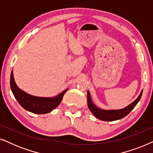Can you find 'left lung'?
I'll return each mask as SVG.
<instances>
[{
    "label": "left lung",
    "mask_w": 153,
    "mask_h": 153,
    "mask_svg": "<svg viewBox=\"0 0 153 153\" xmlns=\"http://www.w3.org/2000/svg\"><path fill=\"white\" fill-rule=\"evenodd\" d=\"M143 90L141 91L138 97L132 103L129 104L126 107L120 108V109H102L97 107L95 104L92 101L91 94L89 91L87 92V100H88V106L89 110L91 111L92 114L94 115L95 118L99 120L103 121H114L117 120H120L123 118L127 115H128L131 111L135 107L138 102L141 99Z\"/></svg>",
    "instance_id": "obj_1"
}]
</instances>
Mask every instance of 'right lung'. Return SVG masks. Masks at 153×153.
I'll use <instances>...</instances> for the list:
<instances>
[{
    "mask_svg": "<svg viewBox=\"0 0 153 153\" xmlns=\"http://www.w3.org/2000/svg\"><path fill=\"white\" fill-rule=\"evenodd\" d=\"M10 88L14 97L25 110L37 114H45L51 112L59 105L64 94L68 91L67 88L54 97H37L20 89L14 79L13 70L10 75Z\"/></svg>",
    "mask_w": 153,
    "mask_h": 153,
    "instance_id": "obj_1",
    "label": "right lung"
}]
</instances>
